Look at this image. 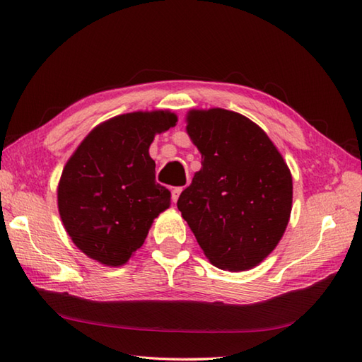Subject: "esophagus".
Instances as JSON below:
<instances>
[{"mask_svg":"<svg viewBox=\"0 0 362 362\" xmlns=\"http://www.w3.org/2000/svg\"><path fill=\"white\" fill-rule=\"evenodd\" d=\"M180 192H182V188L180 187H177V188H173V191H171V197H173V202L175 204V202H177V199H179V196H180Z\"/></svg>","mask_w":362,"mask_h":362,"instance_id":"obj_1","label":"esophagus"}]
</instances>
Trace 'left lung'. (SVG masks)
Here are the masks:
<instances>
[{"label":"left lung","instance_id":"left-lung-1","mask_svg":"<svg viewBox=\"0 0 362 362\" xmlns=\"http://www.w3.org/2000/svg\"><path fill=\"white\" fill-rule=\"evenodd\" d=\"M187 132L202 168L177 208L213 265L245 272L272 253L287 228L293 180L273 141L238 112L192 109Z\"/></svg>","mask_w":362,"mask_h":362}]
</instances>
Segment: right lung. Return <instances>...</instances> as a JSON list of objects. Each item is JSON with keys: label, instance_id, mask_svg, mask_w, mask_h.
<instances>
[{"label": "right lung", "instance_id": "add662e5", "mask_svg": "<svg viewBox=\"0 0 362 362\" xmlns=\"http://www.w3.org/2000/svg\"><path fill=\"white\" fill-rule=\"evenodd\" d=\"M177 117L131 112L92 129L67 160L58 183V211L72 242L107 267L126 264L145 242L171 192L156 182L149 145Z\"/></svg>", "mask_w": 362, "mask_h": 362}]
</instances>
